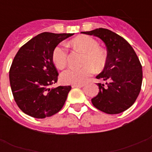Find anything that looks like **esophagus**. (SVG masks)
<instances>
[{
  "label": "esophagus",
  "instance_id": "obj_1",
  "mask_svg": "<svg viewBox=\"0 0 152 152\" xmlns=\"http://www.w3.org/2000/svg\"><path fill=\"white\" fill-rule=\"evenodd\" d=\"M83 84H73V85H72V88H83Z\"/></svg>",
  "mask_w": 152,
  "mask_h": 152
}]
</instances>
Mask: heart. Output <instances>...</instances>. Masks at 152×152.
I'll use <instances>...</instances> for the list:
<instances>
[{
  "mask_svg": "<svg viewBox=\"0 0 152 152\" xmlns=\"http://www.w3.org/2000/svg\"><path fill=\"white\" fill-rule=\"evenodd\" d=\"M74 49L83 53L80 69L69 68L62 72L60 79L64 84H82L94 72V69L99 71L105 67L107 61V54L99 47L95 39L88 35H80L70 42ZM68 51L63 45H58L53 50L52 61L56 68L62 69L67 63Z\"/></svg>",
  "mask_w": 152,
  "mask_h": 152,
  "instance_id": "1",
  "label": "heart"
}]
</instances>
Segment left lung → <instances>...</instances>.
I'll return each mask as SVG.
<instances>
[{"instance_id":"8db88e82","label":"left lung","mask_w":152,"mask_h":152,"mask_svg":"<svg viewBox=\"0 0 152 152\" xmlns=\"http://www.w3.org/2000/svg\"><path fill=\"white\" fill-rule=\"evenodd\" d=\"M94 35L107 49V61L96 78L99 94L91 99L93 106L109 114H117L129 109L137 100L141 89L143 72L137 53L131 45L118 34L105 28L81 32Z\"/></svg>"}]
</instances>
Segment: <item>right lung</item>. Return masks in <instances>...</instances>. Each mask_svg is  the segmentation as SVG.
<instances>
[{
    "label": "right lung",
    "instance_id": "obj_1",
    "mask_svg": "<svg viewBox=\"0 0 152 152\" xmlns=\"http://www.w3.org/2000/svg\"><path fill=\"white\" fill-rule=\"evenodd\" d=\"M73 34L43 32L19 50L9 70L13 97L27 115L45 118L59 112L71 86L50 88L57 82L58 72L52 61L53 50Z\"/></svg>",
    "mask_w": 152,
    "mask_h": 152
}]
</instances>
